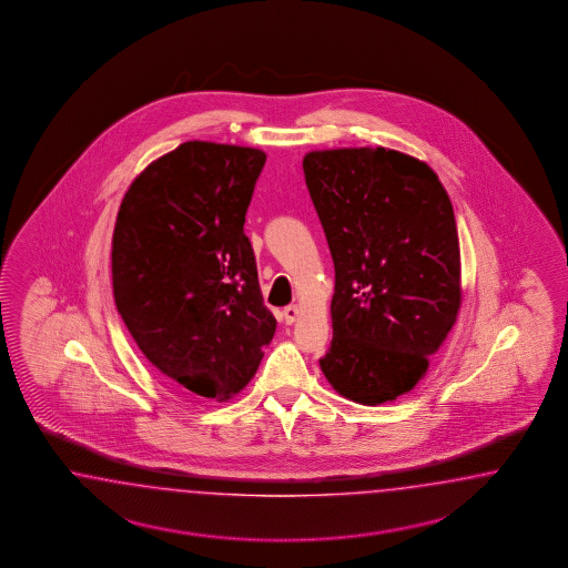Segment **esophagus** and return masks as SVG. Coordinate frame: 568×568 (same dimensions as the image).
I'll return each mask as SVG.
<instances>
[{
    "label": "esophagus",
    "instance_id": "34e87169",
    "mask_svg": "<svg viewBox=\"0 0 568 568\" xmlns=\"http://www.w3.org/2000/svg\"><path fill=\"white\" fill-rule=\"evenodd\" d=\"M300 312H302V310L297 308V306H287V308L283 310V318H285V323H287V325H293V323L297 321Z\"/></svg>",
    "mask_w": 568,
    "mask_h": 568
}]
</instances>
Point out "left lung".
<instances>
[{
	"instance_id": "obj_1",
	"label": "left lung",
	"mask_w": 568,
	"mask_h": 568,
	"mask_svg": "<svg viewBox=\"0 0 568 568\" xmlns=\"http://www.w3.org/2000/svg\"><path fill=\"white\" fill-rule=\"evenodd\" d=\"M335 264L331 387L362 406L413 392L463 306L449 195L427 162L389 148L314 150L302 162Z\"/></svg>"
}]
</instances>
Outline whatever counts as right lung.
I'll return each mask as SVG.
<instances>
[{"instance_id":"right-lung-1","label":"right lung","mask_w":568,"mask_h":568,"mask_svg":"<svg viewBox=\"0 0 568 568\" xmlns=\"http://www.w3.org/2000/svg\"><path fill=\"white\" fill-rule=\"evenodd\" d=\"M264 162L256 148L185 141L122 197L114 302L143 356L181 394L237 396L273 342L275 316L243 233Z\"/></svg>"}]
</instances>
